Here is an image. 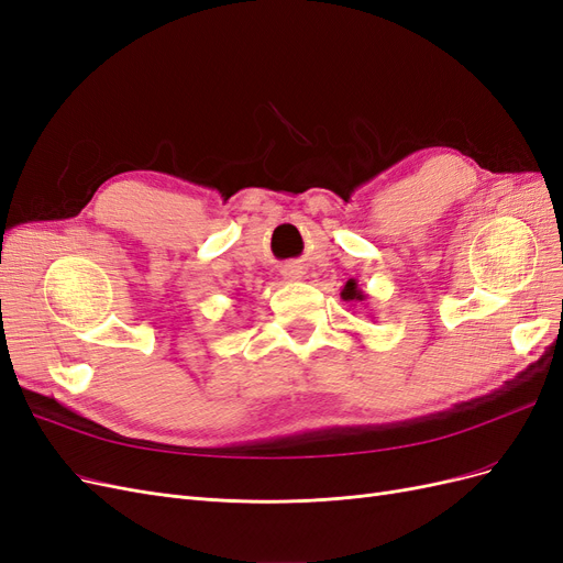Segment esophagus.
Returning <instances> with one entry per match:
<instances>
[{"instance_id": "esophagus-1", "label": "esophagus", "mask_w": 563, "mask_h": 563, "mask_svg": "<svg viewBox=\"0 0 563 563\" xmlns=\"http://www.w3.org/2000/svg\"><path fill=\"white\" fill-rule=\"evenodd\" d=\"M282 275L286 282H298V279H302V269L298 265H286L282 269Z\"/></svg>"}]
</instances>
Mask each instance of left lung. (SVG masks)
I'll return each mask as SVG.
<instances>
[{
	"label": "left lung",
	"instance_id": "obj_1",
	"mask_svg": "<svg viewBox=\"0 0 563 563\" xmlns=\"http://www.w3.org/2000/svg\"><path fill=\"white\" fill-rule=\"evenodd\" d=\"M340 298L347 300V302H362V300H366V294L362 291L360 284H356V279H350L343 286V291H340Z\"/></svg>",
	"mask_w": 563,
	"mask_h": 563
}]
</instances>
